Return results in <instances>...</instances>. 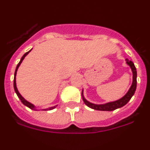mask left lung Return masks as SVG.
I'll list each match as a JSON object with an SVG mask.
<instances>
[{
	"label": "left lung",
	"instance_id": "left-lung-1",
	"mask_svg": "<svg viewBox=\"0 0 150 150\" xmlns=\"http://www.w3.org/2000/svg\"><path fill=\"white\" fill-rule=\"evenodd\" d=\"M127 61V65H129V67L131 68L132 71H133V83H132L131 87L129 88V91H127V93L124 95L122 98L119 99L117 100H115V101H113V102H109L107 103V104H92V103L89 102L86 99L84 98L83 96V91L81 93L82 94V99L83 101L85 102V104H86L87 106L89 107V108L94 109V110H105V111H111V110H114L117 108H120L121 107L124 106L125 104H127L128 103L131 98L133 97V95L135 93L136 88H137V69H136L135 65L133 64V62L129 61L128 59H126Z\"/></svg>",
	"mask_w": 150,
	"mask_h": 150
}]
</instances>
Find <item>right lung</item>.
I'll list each match as a JSON object with an SVG mask.
<instances>
[{
    "mask_svg": "<svg viewBox=\"0 0 150 150\" xmlns=\"http://www.w3.org/2000/svg\"><path fill=\"white\" fill-rule=\"evenodd\" d=\"M30 51H31V50H30V51H29V52H26V53H25L24 55H23V56H22V58H21V61H20V62H19L18 64H17V68H16V70H15V73H14V79H13V88H14L15 92L17 93V96H18V98H20V100H21V102H22L23 104H24V105H26V107H28L29 108H30V109H32V110H36V109H35V107H34V105H33V104H31V103L28 102L27 100H25V99L23 98L22 96H21V94H20V93H19L18 90H17V85H16V75H17V69H18L19 66H20V65H21V62H23V59H24V58H25V56H26V55H27V54H28ZM56 106H57V105H56V106H53V107H51V108H47V109H45V110H52V109H54V108H56Z\"/></svg>",
    "mask_w": 150,
    "mask_h": 150,
    "instance_id": "add662e5",
    "label": "right lung"
}]
</instances>
